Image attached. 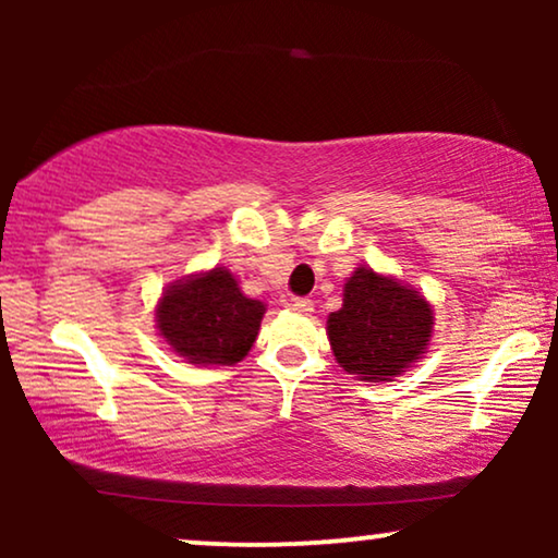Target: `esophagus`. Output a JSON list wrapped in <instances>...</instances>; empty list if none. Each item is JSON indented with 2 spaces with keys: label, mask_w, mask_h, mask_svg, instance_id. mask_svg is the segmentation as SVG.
Listing matches in <instances>:
<instances>
[{
  "label": "esophagus",
  "mask_w": 558,
  "mask_h": 558,
  "mask_svg": "<svg viewBox=\"0 0 558 558\" xmlns=\"http://www.w3.org/2000/svg\"><path fill=\"white\" fill-rule=\"evenodd\" d=\"M289 307H292L294 312H300V315H310V312L315 310V302L307 300V296H296V300L289 302Z\"/></svg>",
  "instance_id": "esophagus-1"
}]
</instances>
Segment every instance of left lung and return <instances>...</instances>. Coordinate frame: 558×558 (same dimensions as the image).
Returning a JSON list of instances; mask_svg holds the SVG:
<instances>
[{"instance_id":"left-lung-1","label":"left lung","mask_w":558,"mask_h":558,"mask_svg":"<svg viewBox=\"0 0 558 558\" xmlns=\"http://www.w3.org/2000/svg\"><path fill=\"white\" fill-rule=\"evenodd\" d=\"M432 325V307L422 294L361 266L348 279L342 307L327 319V335L342 368L378 384L422 357Z\"/></svg>"}]
</instances>
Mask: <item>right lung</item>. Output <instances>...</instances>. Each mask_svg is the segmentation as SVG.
Here are the masks:
<instances>
[{
  "instance_id": "obj_1",
  "label": "right lung",
  "mask_w": 558,
  "mask_h": 558,
  "mask_svg": "<svg viewBox=\"0 0 558 558\" xmlns=\"http://www.w3.org/2000/svg\"><path fill=\"white\" fill-rule=\"evenodd\" d=\"M264 302L241 294L223 266L167 289L157 327L174 353L197 365H233L254 345Z\"/></svg>"
}]
</instances>
